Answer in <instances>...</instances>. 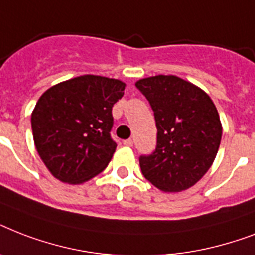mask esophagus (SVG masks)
<instances>
[{"label": "esophagus", "instance_id": "1", "mask_svg": "<svg viewBox=\"0 0 255 255\" xmlns=\"http://www.w3.org/2000/svg\"><path fill=\"white\" fill-rule=\"evenodd\" d=\"M123 144L124 145H127V147H132V145H133V141H132V139H127V140H124Z\"/></svg>", "mask_w": 255, "mask_h": 255}]
</instances>
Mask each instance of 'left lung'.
Masks as SVG:
<instances>
[{
    "mask_svg": "<svg viewBox=\"0 0 255 255\" xmlns=\"http://www.w3.org/2000/svg\"><path fill=\"white\" fill-rule=\"evenodd\" d=\"M151 104L157 127L156 149L140 156L141 173L164 192L193 186L213 164L221 143L217 108L205 91L174 75L136 82Z\"/></svg>",
    "mask_w": 255,
    "mask_h": 255,
    "instance_id": "8db88e82",
    "label": "left lung"
}]
</instances>
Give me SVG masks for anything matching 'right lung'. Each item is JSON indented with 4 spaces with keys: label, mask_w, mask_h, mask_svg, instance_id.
<instances>
[{
    "label": "right lung",
    "mask_w": 255,
    "mask_h": 255,
    "mask_svg": "<svg viewBox=\"0 0 255 255\" xmlns=\"http://www.w3.org/2000/svg\"><path fill=\"white\" fill-rule=\"evenodd\" d=\"M118 79L82 75L50 87L31 114L34 144L54 177L82 184L106 169L116 149L112 107L124 95Z\"/></svg>",
    "instance_id": "1"
}]
</instances>
